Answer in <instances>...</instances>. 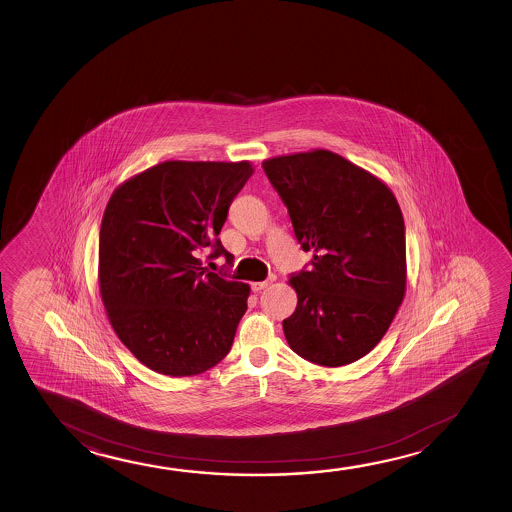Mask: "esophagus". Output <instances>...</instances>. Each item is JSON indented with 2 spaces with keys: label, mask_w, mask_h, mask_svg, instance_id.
<instances>
[{
  "label": "esophagus",
  "mask_w": 512,
  "mask_h": 512,
  "mask_svg": "<svg viewBox=\"0 0 512 512\" xmlns=\"http://www.w3.org/2000/svg\"><path fill=\"white\" fill-rule=\"evenodd\" d=\"M274 278L271 276L269 280L266 281H257V283H252V290L253 292H260V290H264V288L269 287L271 283H273Z\"/></svg>",
  "instance_id": "obj_1"
}]
</instances>
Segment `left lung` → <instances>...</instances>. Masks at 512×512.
<instances>
[{"mask_svg": "<svg viewBox=\"0 0 512 512\" xmlns=\"http://www.w3.org/2000/svg\"><path fill=\"white\" fill-rule=\"evenodd\" d=\"M309 269L290 274L297 308L283 320L299 357L341 367L381 341L406 292V227L392 190L329 150L262 162Z\"/></svg>", "mask_w": 512, "mask_h": 512, "instance_id": "left-lung-1", "label": "left lung"}]
</instances>
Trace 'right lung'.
<instances>
[{"instance_id":"add662e5","label":"right lung","mask_w":512,"mask_h":512,"mask_svg":"<svg viewBox=\"0 0 512 512\" xmlns=\"http://www.w3.org/2000/svg\"><path fill=\"white\" fill-rule=\"evenodd\" d=\"M250 162L168 161L113 192L99 231V288L120 341L152 371L196 376L231 351L250 287L208 271Z\"/></svg>"}]
</instances>
